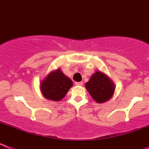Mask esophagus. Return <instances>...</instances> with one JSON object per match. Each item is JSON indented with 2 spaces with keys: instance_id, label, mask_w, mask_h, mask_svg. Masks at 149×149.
I'll return each instance as SVG.
<instances>
[{
  "instance_id": "obj_1",
  "label": "esophagus",
  "mask_w": 149,
  "mask_h": 149,
  "mask_svg": "<svg viewBox=\"0 0 149 149\" xmlns=\"http://www.w3.org/2000/svg\"><path fill=\"white\" fill-rule=\"evenodd\" d=\"M76 86H83V82H75Z\"/></svg>"
}]
</instances>
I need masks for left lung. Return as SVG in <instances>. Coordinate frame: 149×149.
Listing matches in <instances>:
<instances>
[{
  "mask_svg": "<svg viewBox=\"0 0 149 149\" xmlns=\"http://www.w3.org/2000/svg\"><path fill=\"white\" fill-rule=\"evenodd\" d=\"M86 89L96 102L103 103L111 98L115 86L104 74L96 72L86 84Z\"/></svg>",
  "mask_w": 149,
  "mask_h": 149,
  "instance_id": "obj_1",
  "label": "left lung"
}]
</instances>
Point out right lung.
<instances>
[{
	"instance_id": "add662e5",
	"label": "right lung",
	"mask_w": 149,
	"mask_h": 149,
	"mask_svg": "<svg viewBox=\"0 0 149 149\" xmlns=\"http://www.w3.org/2000/svg\"><path fill=\"white\" fill-rule=\"evenodd\" d=\"M72 85L73 83L71 79L66 77L58 68L46 77L41 83L40 88L43 95L46 98L59 101L65 97Z\"/></svg>"
}]
</instances>
